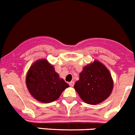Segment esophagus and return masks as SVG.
Wrapping results in <instances>:
<instances>
[{
    "label": "esophagus",
    "mask_w": 135,
    "mask_h": 135,
    "mask_svg": "<svg viewBox=\"0 0 135 135\" xmlns=\"http://www.w3.org/2000/svg\"><path fill=\"white\" fill-rule=\"evenodd\" d=\"M69 84H70V86H74V81H71V82H70V83H69Z\"/></svg>",
    "instance_id": "1"
}]
</instances>
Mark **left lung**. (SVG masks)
<instances>
[{
	"label": "left lung",
	"mask_w": 135,
	"mask_h": 135,
	"mask_svg": "<svg viewBox=\"0 0 135 135\" xmlns=\"http://www.w3.org/2000/svg\"><path fill=\"white\" fill-rule=\"evenodd\" d=\"M113 80L109 70L98 61L84 68L76 81L74 89L86 103L96 105L109 96L113 89Z\"/></svg>",
	"instance_id": "obj_1"
}]
</instances>
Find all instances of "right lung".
<instances>
[{
    "mask_svg": "<svg viewBox=\"0 0 135 135\" xmlns=\"http://www.w3.org/2000/svg\"><path fill=\"white\" fill-rule=\"evenodd\" d=\"M26 85L32 97L43 103L55 101L69 87L46 59L38 60L30 67L26 76Z\"/></svg>",
    "mask_w": 135,
    "mask_h": 135,
    "instance_id": "right-lung-1",
    "label": "right lung"
}]
</instances>
